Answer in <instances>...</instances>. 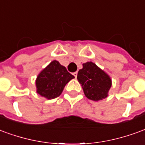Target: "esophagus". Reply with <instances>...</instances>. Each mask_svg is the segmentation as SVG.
<instances>
[{
  "label": "esophagus",
  "mask_w": 145,
  "mask_h": 145,
  "mask_svg": "<svg viewBox=\"0 0 145 145\" xmlns=\"http://www.w3.org/2000/svg\"><path fill=\"white\" fill-rule=\"evenodd\" d=\"M73 76L76 77H76H77V72H73Z\"/></svg>",
  "instance_id": "obj_1"
}]
</instances>
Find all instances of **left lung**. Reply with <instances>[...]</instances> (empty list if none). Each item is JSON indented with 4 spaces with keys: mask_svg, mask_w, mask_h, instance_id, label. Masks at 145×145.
I'll use <instances>...</instances> for the list:
<instances>
[{
    "mask_svg": "<svg viewBox=\"0 0 145 145\" xmlns=\"http://www.w3.org/2000/svg\"><path fill=\"white\" fill-rule=\"evenodd\" d=\"M77 80L81 83L86 97L95 101L106 98L111 86L108 75L92 62L83 64V69L78 72Z\"/></svg>",
    "mask_w": 145,
    "mask_h": 145,
    "instance_id": "8db88e82",
    "label": "left lung"
}]
</instances>
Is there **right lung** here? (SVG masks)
Wrapping results in <instances>:
<instances>
[{"instance_id": "right-lung-1", "label": "right lung", "mask_w": 145, "mask_h": 145, "mask_svg": "<svg viewBox=\"0 0 145 145\" xmlns=\"http://www.w3.org/2000/svg\"><path fill=\"white\" fill-rule=\"evenodd\" d=\"M73 78L65 66L54 60L37 77V93L49 100L56 98L62 93L66 83Z\"/></svg>"}]
</instances>
